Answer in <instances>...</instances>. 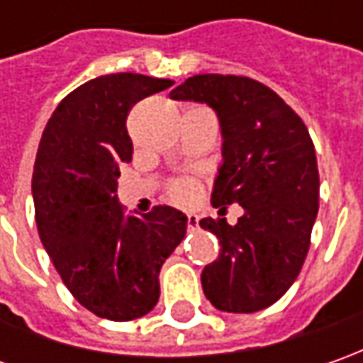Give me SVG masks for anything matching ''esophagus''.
I'll list each match as a JSON object with an SVG mask.
<instances>
[{"label":"esophagus","mask_w":363,"mask_h":363,"mask_svg":"<svg viewBox=\"0 0 363 363\" xmlns=\"http://www.w3.org/2000/svg\"><path fill=\"white\" fill-rule=\"evenodd\" d=\"M186 224H188V230H198V226H200V218L196 216V214H188V218H186Z\"/></svg>","instance_id":"1"}]
</instances>
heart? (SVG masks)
<instances>
[{
  "instance_id": "b5f03b06",
  "label": "heart",
  "mask_w": 363,
  "mask_h": 363,
  "mask_svg": "<svg viewBox=\"0 0 363 363\" xmlns=\"http://www.w3.org/2000/svg\"><path fill=\"white\" fill-rule=\"evenodd\" d=\"M202 186L196 177H177L169 186H167V198L177 206H191L200 198Z\"/></svg>"
}]
</instances>
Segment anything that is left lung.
<instances>
[{"label":"left lung","mask_w":363,"mask_h":363,"mask_svg":"<svg viewBox=\"0 0 363 363\" xmlns=\"http://www.w3.org/2000/svg\"><path fill=\"white\" fill-rule=\"evenodd\" d=\"M216 111L222 155L212 191L220 218L200 226L216 234L220 255L202 271L203 295L228 313L271 307L299 277L319 210V169L311 135L285 101L255 78L196 74L169 92ZM238 201L245 216L222 218Z\"/></svg>","instance_id":"8db88e82"}]
</instances>
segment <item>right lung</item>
I'll return each mask as SVG.
<instances>
[{"label": "right lung", "instance_id": "obj_1", "mask_svg": "<svg viewBox=\"0 0 363 363\" xmlns=\"http://www.w3.org/2000/svg\"><path fill=\"white\" fill-rule=\"evenodd\" d=\"M133 72L92 78L52 113L35 153L32 196L40 240L72 297L91 313L131 321L160 301V271L186 236V214L155 206L125 216L117 177L133 143V105L169 89Z\"/></svg>", "mask_w": 363, "mask_h": 363}]
</instances>
